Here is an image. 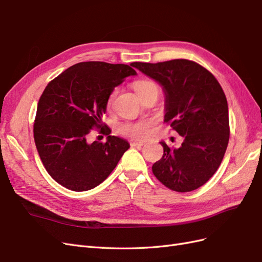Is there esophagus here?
Listing matches in <instances>:
<instances>
[{"mask_svg": "<svg viewBox=\"0 0 262 262\" xmlns=\"http://www.w3.org/2000/svg\"><path fill=\"white\" fill-rule=\"evenodd\" d=\"M130 145L132 147H137V146H143L144 145V142H141V141H132Z\"/></svg>", "mask_w": 262, "mask_h": 262, "instance_id": "1", "label": "esophagus"}]
</instances>
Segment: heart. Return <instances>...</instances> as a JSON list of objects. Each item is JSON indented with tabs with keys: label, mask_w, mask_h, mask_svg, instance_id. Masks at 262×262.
<instances>
[{
	"label": "heart",
	"mask_w": 262,
	"mask_h": 262,
	"mask_svg": "<svg viewBox=\"0 0 262 262\" xmlns=\"http://www.w3.org/2000/svg\"><path fill=\"white\" fill-rule=\"evenodd\" d=\"M133 86H134V90H136V92L139 95L140 93L148 89V87L157 86V85L150 81L141 80V81H137L136 83H134ZM116 94H117V90L113 91V93L110 94V96L108 98V105L112 104L115 96H116ZM118 132L122 134V136H124V137H129V138L136 139V140H144V139L148 138L150 134V122L149 121H141V122L122 123L119 125Z\"/></svg>",
	"instance_id": "b5f03b06"
}]
</instances>
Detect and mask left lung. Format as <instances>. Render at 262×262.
<instances>
[{
  "label": "left lung",
  "mask_w": 262,
  "mask_h": 262,
  "mask_svg": "<svg viewBox=\"0 0 262 262\" xmlns=\"http://www.w3.org/2000/svg\"><path fill=\"white\" fill-rule=\"evenodd\" d=\"M133 67L163 86L165 119L184 138L180 147L161 142L163 157L153 164L154 176L177 192L203 186L220 167L229 140L226 96L214 75L196 62L175 59Z\"/></svg>",
  "instance_id": "1"
}]
</instances>
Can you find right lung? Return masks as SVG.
I'll list each match as a JSON object with an SVG mask.
<instances>
[{
	"label": "right lung",
	"instance_id": "1",
	"mask_svg": "<svg viewBox=\"0 0 262 262\" xmlns=\"http://www.w3.org/2000/svg\"><path fill=\"white\" fill-rule=\"evenodd\" d=\"M131 67L80 62L46 86L38 101L34 139L46 170L61 186L86 191L100 185L130 147L125 140L109 136L101 116L115 87L137 74ZM93 128L108 135L107 141L90 144L86 138Z\"/></svg>",
	"mask_w": 262,
	"mask_h": 262
}]
</instances>
